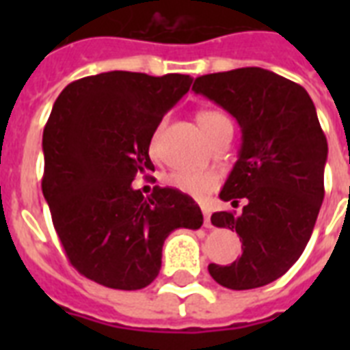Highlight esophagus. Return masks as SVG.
<instances>
[{"instance_id":"1","label":"esophagus","mask_w":350,"mask_h":350,"mask_svg":"<svg viewBox=\"0 0 350 350\" xmlns=\"http://www.w3.org/2000/svg\"><path fill=\"white\" fill-rule=\"evenodd\" d=\"M203 213V225L207 227V229H213V224H211V213H208L207 207H202Z\"/></svg>"}]
</instances>
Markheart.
<instances>
[{"mask_svg": "<svg viewBox=\"0 0 350 350\" xmlns=\"http://www.w3.org/2000/svg\"><path fill=\"white\" fill-rule=\"evenodd\" d=\"M196 120L198 125L202 126V131L205 132V136L208 139L216 132L221 131L224 126H232L229 118L219 111H200ZM159 132H161V126H158L154 131L152 137H150V152H156ZM169 183L170 187H174L176 191L183 192V194H189L192 198H203L213 189H216L218 176L211 172V170H176V172L169 176Z\"/></svg>", "mask_w": 350, "mask_h": 350, "instance_id": "1", "label": "heart"}]
</instances>
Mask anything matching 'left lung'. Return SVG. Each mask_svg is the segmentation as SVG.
Returning <instances> with one entry per match:
<instances>
[{
    "label": "left lung",
    "instance_id": "8db88e82",
    "mask_svg": "<svg viewBox=\"0 0 350 350\" xmlns=\"http://www.w3.org/2000/svg\"><path fill=\"white\" fill-rule=\"evenodd\" d=\"M192 90L236 118L241 147L219 198H243L239 216L214 213L216 227L236 230L241 256L211 263V276L227 288L263 287L283 276L309 243L320 213L327 137L301 85L260 67L196 78Z\"/></svg>",
    "mask_w": 350,
    "mask_h": 350
}]
</instances>
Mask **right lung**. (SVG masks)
<instances>
[{"instance_id":"right-lung-1","label":"right lung","mask_w":350,"mask_h":350,"mask_svg":"<svg viewBox=\"0 0 350 350\" xmlns=\"http://www.w3.org/2000/svg\"><path fill=\"white\" fill-rule=\"evenodd\" d=\"M191 76L112 70L72 81L43 131V196L68 261L92 282L120 291L150 285L174 229L203 225L198 203L170 187L132 189L148 174L150 137L189 92Z\"/></svg>"}]
</instances>
